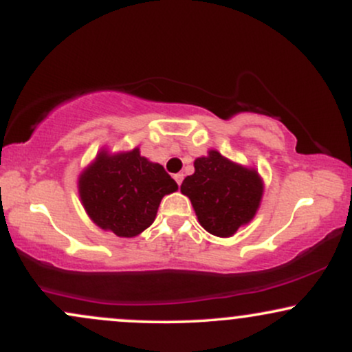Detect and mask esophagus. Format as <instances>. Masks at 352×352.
Masks as SVG:
<instances>
[{
    "instance_id": "34e87169",
    "label": "esophagus",
    "mask_w": 352,
    "mask_h": 352,
    "mask_svg": "<svg viewBox=\"0 0 352 352\" xmlns=\"http://www.w3.org/2000/svg\"><path fill=\"white\" fill-rule=\"evenodd\" d=\"M173 179H175L177 184L182 185V180H184V173H175V175H173Z\"/></svg>"
}]
</instances>
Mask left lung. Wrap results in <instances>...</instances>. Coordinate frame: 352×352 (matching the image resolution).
<instances>
[{"label":"left lung","instance_id":"obj_1","mask_svg":"<svg viewBox=\"0 0 352 352\" xmlns=\"http://www.w3.org/2000/svg\"><path fill=\"white\" fill-rule=\"evenodd\" d=\"M180 192L187 195L199 223L215 236L228 238L250 223L263 199V179L256 168L232 162L218 151L193 162Z\"/></svg>","mask_w":352,"mask_h":352}]
</instances>
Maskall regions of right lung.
<instances>
[{
  "label": "right lung",
  "instance_id": "add662e5",
  "mask_svg": "<svg viewBox=\"0 0 352 352\" xmlns=\"http://www.w3.org/2000/svg\"><path fill=\"white\" fill-rule=\"evenodd\" d=\"M78 188L80 204L99 228L132 238L151 227L160 201L179 185L162 165L145 159L135 147L116 153L100 148L80 172Z\"/></svg>",
  "mask_w": 352,
  "mask_h": 352
}]
</instances>
